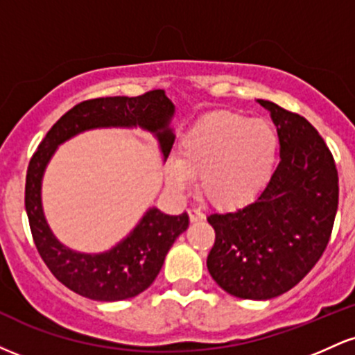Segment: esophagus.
Segmentation results:
<instances>
[{
    "label": "esophagus",
    "mask_w": 355,
    "mask_h": 355,
    "mask_svg": "<svg viewBox=\"0 0 355 355\" xmlns=\"http://www.w3.org/2000/svg\"><path fill=\"white\" fill-rule=\"evenodd\" d=\"M189 217H190V222L195 223V222H202L203 220V214L200 210L197 209H190L189 210Z\"/></svg>",
    "instance_id": "obj_1"
}]
</instances>
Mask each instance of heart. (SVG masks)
Returning <instances> with one entry per match:
<instances>
[{"mask_svg": "<svg viewBox=\"0 0 355 355\" xmlns=\"http://www.w3.org/2000/svg\"><path fill=\"white\" fill-rule=\"evenodd\" d=\"M279 152V137L266 120L217 112L197 121L180 141L166 182L185 189L198 177V195L218 210L247 207L266 189Z\"/></svg>", "mask_w": 355, "mask_h": 355, "instance_id": "b5f03b06", "label": "heart"}]
</instances>
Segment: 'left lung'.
<instances>
[{"instance_id": "left-lung-1", "label": "left lung", "mask_w": 355, "mask_h": 355, "mask_svg": "<svg viewBox=\"0 0 355 355\" xmlns=\"http://www.w3.org/2000/svg\"><path fill=\"white\" fill-rule=\"evenodd\" d=\"M280 141V164L255 202L207 217L215 243L211 279L227 294L268 300L304 279L327 247L339 203L332 153L304 116L267 100Z\"/></svg>"}]
</instances>
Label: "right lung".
Returning a JSON list of instances; mask_svg holds the SVG:
<instances>
[{
    "instance_id": "obj_1",
    "label": "right lung",
    "mask_w": 355,
    "mask_h": 355,
    "mask_svg": "<svg viewBox=\"0 0 355 355\" xmlns=\"http://www.w3.org/2000/svg\"><path fill=\"white\" fill-rule=\"evenodd\" d=\"M175 105L164 89L141 96H107L73 107L51 126L26 173L24 205L35 245L51 274L76 294L100 302L132 299L146 291L164 266L173 242L189 229V215H166L150 207L144 217L112 248L98 254L78 252L53 234L43 210V177L60 145L98 128H140L152 133L166 160L175 141Z\"/></svg>"
}]
</instances>
